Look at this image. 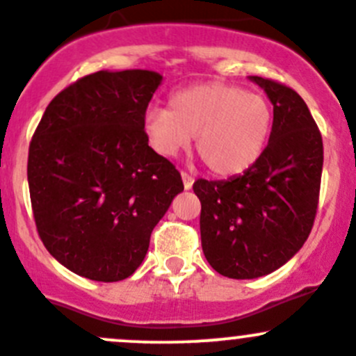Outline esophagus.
<instances>
[{
  "instance_id": "esophagus-1",
  "label": "esophagus",
  "mask_w": 356,
  "mask_h": 356,
  "mask_svg": "<svg viewBox=\"0 0 356 356\" xmlns=\"http://www.w3.org/2000/svg\"><path fill=\"white\" fill-rule=\"evenodd\" d=\"M181 179H183V186L185 190H190L193 185V177L188 173V171H181Z\"/></svg>"
}]
</instances>
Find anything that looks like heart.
I'll list each match as a JSON object with an SVG mask.
<instances>
[{"mask_svg": "<svg viewBox=\"0 0 356 356\" xmlns=\"http://www.w3.org/2000/svg\"><path fill=\"white\" fill-rule=\"evenodd\" d=\"M150 147L175 157L195 136L200 159L218 175H237L261 157L273 128V111L261 93L225 83L179 90L170 108L150 105L142 119Z\"/></svg>", "mask_w": 356, "mask_h": 356, "instance_id": "obj_1", "label": "heart"}]
</instances>
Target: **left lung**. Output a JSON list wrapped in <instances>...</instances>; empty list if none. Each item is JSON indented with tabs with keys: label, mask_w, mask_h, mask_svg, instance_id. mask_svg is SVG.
<instances>
[{
	"label": "left lung",
	"mask_w": 356,
	"mask_h": 356,
	"mask_svg": "<svg viewBox=\"0 0 356 356\" xmlns=\"http://www.w3.org/2000/svg\"><path fill=\"white\" fill-rule=\"evenodd\" d=\"M251 81L273 105L268 145L238 177L193 183L204 256L228 279L268 275L296 254L313 228L322 179V135L305 100L279 81Z\"/></svg>",
	"instance_id": "left-lung-1"
}]
</instances>
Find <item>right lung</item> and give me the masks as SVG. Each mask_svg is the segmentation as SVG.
<instances>
[{
	"label": "right lung",
	"mask_w": 356,
	"mask_h": 356,
	"mask_svg": "<svg viewBox=\"0 0 356 356\" xmlns=\"http://www.w3.org/2000/svg\"><path fill=\"white\" fill-rule=\"evenodd\" d=\"M161 81L142 69L81 77L50 102L34 131L27 181L38 234L77 275L98 282L133 275L183 190L181 175L143 133Z\"/></svg>",
	"instance_id": "obj_1"
}]
</instances>
